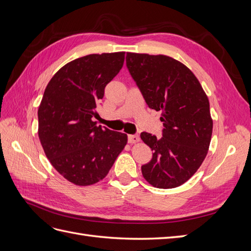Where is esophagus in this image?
<instances>
[{"instance_id":"esophagus-1","label":"esophagus","mask_w":251,"mask_h":251,"mask_svg":"<svg viewBox=\"0 0 251 251\" xmlns=\"http://www.w3.org/2000/svg\"><path fill=\"white\" fill-rule=\"evenodd\" d=\"M140 140V137L137 134H131V135H127V141L128 143H135V142H138Z\"/></svg>"}]
</instances>
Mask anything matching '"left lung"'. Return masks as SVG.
<instances>
[{
	"instance_id": "obj_1",
	"label": "left lung",
	"mask_w": 251,
	"mask_h": 251,
	"mask_svg": "<svg viewBox=\"0 0 251 251\" xmlns=\"http://www.w3.org/2000/svg\"><path fill=\"white\" fill-rule=\"evenodd\" d=\"M126 68L150 109L161 111L162 137L142 132L153 151L141 166L144 179L158 188L186 182L206 157L212 133L209 101L186 66L165 55L126 53Z\"/></svg>"
}]
</instances>
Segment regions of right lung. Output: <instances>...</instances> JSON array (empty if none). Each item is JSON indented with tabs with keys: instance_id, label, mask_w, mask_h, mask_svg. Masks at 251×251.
<instances>
[{
	"instance_id": "right-lung-1",
	"label": "right lung",
	"mask_w": 251,
	"mask_h": 251,
	"mask_svg": "<svg viewBox=\"0 0 251 251\" xmlns=\"http://www.w3.org/2000/svg\"><path fill=\"white\" fill-rule=\"evenodd\" d=\"M125 62V52L90 54L68 63L47 85L40 104L39 137L45 154L64 178L86 186L107 176L127 136L96 126L104 88Z\"/></svg>"
}]
</instances>
